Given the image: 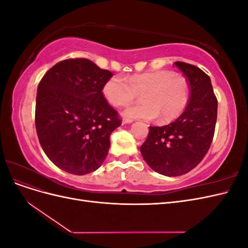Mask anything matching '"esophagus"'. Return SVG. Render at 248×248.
<instances>
[{"mask_svg": "<svg viewBox=\"0 0 248 248\" xmlns=\"http://www.w3.org/2000/svg\"><path fill=\"white\" fill-rule=\"evenodd\" d=\"M132 121H131V120H123V124H127V123H131Z\"/></svg>", "mask_w": 248, "mask_h": 248, "instance_id": "esophagus-1", "label": "esophagus"}]
</instances>
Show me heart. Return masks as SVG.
I'll return each mask as SVG.
<instances>
[{
	"instance_id": "heart-1",
	"label": "heart",
	"mask_w": 248,
	"mask_h": 248,
	"mask_svg": "<svg viewBox=\"0 0 248 248\" xmlns=\"http://www.w3.org/2000/svg\"><path fill=\"white\" fill-rule=\"evenodd\" d=\"M140 93L142 103L123 110L128 120H154L167 123L178 118L189 100L190 89L185 78L169 70H156L134 74L128 78L112 77L102 88L106 100L114 107H125Z\"/></svg>"
}]
</instances>
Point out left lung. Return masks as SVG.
Masks as SVG:
<instances>
[{"instance_id":"8db88e82","label":"left lung","mask_w":248,"mask_h":248,"mask_svg":"<svg viewBox=\"0 0 248 248\" xmlns=\"http://www.w3.org/2000/svg\"><path fill=\"white\" fill-rule=\"evenodd\" d=\"M175 65L188 80V104L172 123L150 126L140 147L148 166L168 177L184 175L202 160L211 146L217 118V99L210 78L197 66L184 62Z\"/></svg>"}]
</instances>
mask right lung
Instances as JSON below:
<instances>
[{
    "mask_svg": "<svg viewBox=\"0 0 248 248\" xmlns=\"http://www.w3.org/2000/svg\"><path fill=\"white\" fill-rule=\"evenodd\" d=\"M112 77L88 59L57 63L37 89L35 125L44 153L73 175L99 169L108 156L109 137L121 125L102 94Z\"/></svg>",
    "mask_w": 248,
    "mask_h": 248,
    "instance_id": "add662e5",
    "label": "right lung"
}]
</instances>
